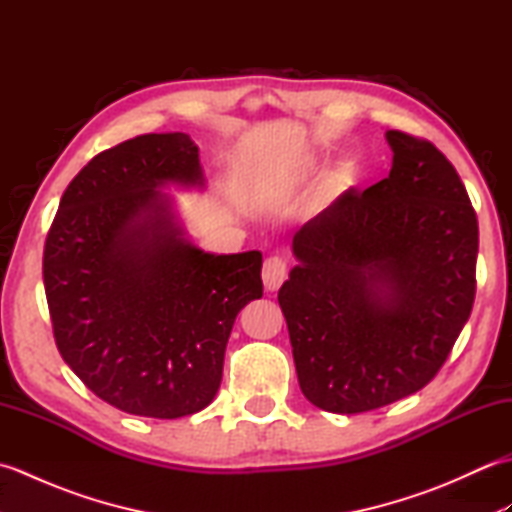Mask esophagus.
Segmentation results:
<instances>
[{"instance_id":"1","label":"esophagus","mask_w":512,"mask_h":512,"mask_svg":"<svg viewBox=\"0 0 512 512\" xmlns=\"http://www.w3.org/2000/svg\"><path fill=\"white\" fill-rule=\"evenodd\" d=\"M288 277V266L281 257H268L264 262V270H262V279L266 290L275 292L279 290V286L284 284Z\"/></svg>"}]
</instances>
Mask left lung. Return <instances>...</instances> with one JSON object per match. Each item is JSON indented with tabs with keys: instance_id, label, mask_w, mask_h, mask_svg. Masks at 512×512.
Masks as SVG:
<instances>
[{
	"instance_id": "obj_1",
	"label": "left lung",
	"mask_w": 512,
	"mask_h": 512,
	"mask_svg": "<svg viewBox=\"0 0 512 512\" xmlns=\"http://www.w3.org/2000/svg\"><path fill=\"white\" fill-rule=\"evenodd\" d=\"M385 180L345 191L292 237L279 288L299 387L361 413L416 394L471 317L480 231L458 171L429 140L385 134Z\"/></svg>"
}]
</instances>
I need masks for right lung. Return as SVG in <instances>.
Listing matches in <instances>:
<instances>
[{
    "label": "right lung",
    "mask_w": 512,
    "mask_h": 512,
    "mask_svg": "<svg viewBox=\"0 0 512 512\" xmlns=\"http://www.w3.org/2000/svg\"><path fill=\"white\" fill-rule=\"evenodd\" d=\"M171 184L204 189L187 134L125 140L68 184L43 248L63 361L112 407L162 420L215 398L237 312L264 295L262 253L193 246Z\"/></svg>",
    "instance_id": "1"
}]
</instances>
